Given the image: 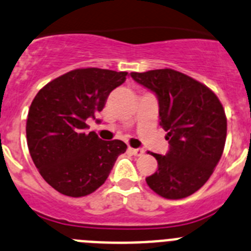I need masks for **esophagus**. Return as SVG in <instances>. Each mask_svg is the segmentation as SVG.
I'll return each mask as SVG.
<instances>
[{"instance_id": "34e87169", "label": "esophagus", "mask_w": 251, "mask_h": 251, "mask_svg": "<svg viewBox=\"0 0 251 251\" xmlns=\"http://www.w3.org/2000/svg\"><path fill=\"white\" fill-rule=\"evenodd\" d=\"M128 151H129L132 154H134V156H141V154H143V152H145L142 148H132V147L128 148Z\"/></svg>"}]
</instances>
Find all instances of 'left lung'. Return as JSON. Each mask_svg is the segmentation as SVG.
I'll return each mask as SVG.
<instances>
[{
	"instance_id": "obj_1",
	"label": "left lung",
	"mask_w": 251,
	"mask_h": 251,
	"mask_svg": "<svg viewBox=\"0 0 251 251\" xmlns=\"http://www.w3.org/2000/svg\"><path fill=\"white\" fill-rule=\"evenodd\" d=\"M130 76L156 94L159 126L170 145L165 156L150 153L158 168L146 178L147 185L170 200L190 196L205 185L223 156L227 127L223 104L207 86L172 69Z\"/></svg>"
}]
</instances>
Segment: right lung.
<instances>
[{"label": "right lung", "mask_w": 251, "mask_h": 251, "mask_svg": "<svg viewBox=\"0 0 251 251\" xmlns=\"http://www.w3.org/2000/svg\"><path fill=\"white\" fill-rule=\"evenodd\" d=\"M126 72L76 69L46 84L31 103L26 137L31 158L46 182L60 194L81 197L109 176L127 145L85 133L110 92L127 79Z\"/></svg>", "instance_id": "obj_1"}]
</instances>
